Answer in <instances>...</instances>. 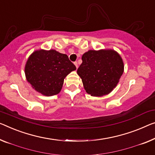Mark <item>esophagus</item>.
I'll list each match as a JSON object with an SVG mask.
<instances>
[{
    "instance_id": "obj_1",
    "label": "esophagus",
    "mask_w": 155,
    "mask_h": 155,
    "mask_svg": "<svg viewBox=\"0 0 155 155\" xmlns=\"http://www.w3.org/2000/svg\"><path fill=\"white\" fill-rule=\"evenodd\" d=\"M75 64V66H76V68H77V69L78 68V63H77V62H74V63Z\"/></svg>"
}]
</instances>
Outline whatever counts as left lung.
<instances>
[{
	"instance_id": "8db88e82",
	"label": "left lung",
	"mask_w": 155,
	"mask_h": 155,
	"mask_svg": "<svg viewBox=\"0 0 155 155\" xmlns=\"http://www.w3.org/2000/svg\"><path fill=\"white\" fill-rule=\"evenodd\" d=\"M81 59L77 74L87 93L93 97L109 94L123 74L120 55L113 49L89 50L83 54Z\"/></svg>"
}]
</instances>
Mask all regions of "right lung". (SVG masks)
Returning a JSON list of instances; mask_svg holds the SVG:
<instances>
[{"mask_svg": "<svg viewBox=\"0 0 155 155\" xmlns=\"http://www.w3.org/2000/svg\"><path fill=\"white\" fill-rule=\"evenodd\" d=\"M76 67L66 54L57 51H35L25 65L26 80L37 92L45 96L58 94L64 79Z\"/></svg>", "mask_w": 155, "mask_h": 155, "instance_id": "1", "label": "right lung"}]
</instances>
